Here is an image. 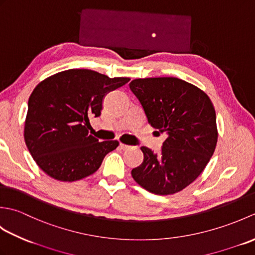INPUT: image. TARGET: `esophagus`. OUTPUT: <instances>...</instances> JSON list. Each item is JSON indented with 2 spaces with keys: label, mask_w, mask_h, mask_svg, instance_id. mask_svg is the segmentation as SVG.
<instances>
[{
  "label": "esophagus",
  "mask_w": 255,
  "mask_h": 255,
  "mask_svg": "<svg viewBox=\"0 0 255 255\" xmlns=\"http://www.w3.org/2000/svg\"><path fill=\"white\" fill-rule=\"evenodd\" d=\"M119 147H121L122 150H128V149H130V145L125 144V143H121V144H119Z\"/></svg>",
  "instance_id": "34e87169"
}]
</instances>
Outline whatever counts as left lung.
Returning <instances> with one entry per match:
<instances>
[{
  "instance_id": "8db88e82",
  "label": "left lung",
  "mask_w": 255,
  "mask_h": 255,
  "mask_svg": "<svg viewBox=\"0 0 255 255\" xmlns=\"http://www.w3.org/2000/svg\"><path fill=\"white\" fill-rule=\"evenodd\" d=\"M148 123L167 138L160 153L141 147L143 162L131 171L140 186L171 195L200 175L217 144L216 113L208 95L177 78L136 79L129 84Z\"/></svg>"
}]
</instances>
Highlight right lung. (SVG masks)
<instances>
[{"mask_svg":"<svg viewBox=\"0 0 255 255\" xmlns=\"http://www.w3.org/2000/svg\"><path fill=\"white\" fill-rule=\"evenodd\" d=\"M88 69H70L41 81L28 100L24 138L37 165L62 182L93 174L117 140L100 142L90 133L107 93L129 82Z\"/></svg>","mask_w":255,"mask_h":255,"instance_id":"obj_1","label":"right lung"}]
</instances>
